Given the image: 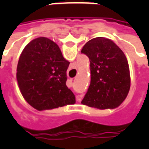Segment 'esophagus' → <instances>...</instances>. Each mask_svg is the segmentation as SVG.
Listing matches in <instances>:
<instances>
[{
	"mask_svg": "<svg viewBox=\"0 0 149 149\" xmlns=\"http://www.w3.org/2000/svg\"><path fill=\"white\" fill-rule=\"evenodd\" d=\"M77 100H78V101H80V100H81V97H79V96L77 97Z\"/></svg>",
	"mask_w": 149,
	"mask_h": 149,
	"instance_id": "esophagus-1",
	"label": "esophagus"
}]
</instances>
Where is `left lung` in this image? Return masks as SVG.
I'll return each instance as SVG.
<instances>
[{
    "instance_id": "1",
    "label": "left lung",
    "mask_w": 149,
    "mask_h": 149,
    "mask_svg": "<svg viewBox=\"0 0 149 149\" xmlns=\"http://www.w3.org/2000/svg\"><path fill=\"white\" fill-rule=\"evenodd\" d=\"M81 52L89 58L90 85L81 103L99 109H115L130 89L127 58L115 43L104 37L88 41Z\"/></svg>"
}]
</instances>
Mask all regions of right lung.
<instances>
[{
	"label": "right lung",
	"instance_id": "1",
	"mask_svg": "<svg viewBox=\"0 0 149 149\" xmlns=\"http://www.w3.org/2000/svg\"><path fill=\"white\" fill-rule=\"evenodd\" d=\"M68 65L52 40L38 37L30 41L21 52L17 68L24 100L39 111L75 104L74 94L66 86Z\"/></svg>",
	"mask_w": 149,
	"mask_h": 149
}]
</instances>
